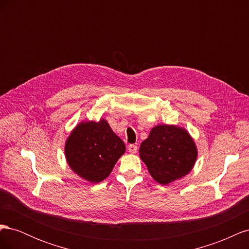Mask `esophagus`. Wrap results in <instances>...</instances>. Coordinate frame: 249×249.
Returning <instances> with one entry per match:
<instances>
[{
  "mask_svg": "<svg viewBox=\"0 0 249 249\" xmlns=\"http://www.w3.org/2000/svg\"><path fill=\"white\" fill-rule=\"evenodd\" d=\"M137 145H135V144H130L129 146H127V149H129V152L130 153H132V154H135L137 152Z\"/></svg>",
  "mask_w": 249,
  "mask_h": 249,
  "instance_id": "esophagus-1",
  "label": "esophagus"
}]
</instances>
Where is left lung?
Wrapping results in <instances>:
<instances>
[{
	"instance_id": "1",
	"label": "left lung",
	"mask_w": 249,
	"mask_h": 249,
	"mask_svg": "<svg viewBox=\"0 0 249 249\" xmlns=\"http://www.w3.org/2000/svg\"><path fill=\"white\" fill-rule=\"evenodd\" d=\"M141 160L158 183L167 185L186 176L195 163L197 150L190 135L175 125H157L139 149Z\"/></svg>"
}]
</instances>
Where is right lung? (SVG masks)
Segmentation results:
<instances>
[{
    "instance_id": "add662e5",
    "label": "right lung",
    "mask_w": 249,
    "mask_h": 249,
    "mask_svg": "<svg viewBox=\"0 0 249 249\" xmlns=\"http://www.w3.org/2000/svg\"><path fill=\"white\" fill-rule=\"evenodd\" d=\"M124 150V143L105 119L99 123H81L65 144L66 160L71 168L91 183L106 178Z\"/></svg>"
}]
</instances>
